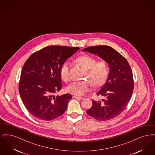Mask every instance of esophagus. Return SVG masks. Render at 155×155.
<instances>
[{"instance_id":"34e87169","label":"esophagus","mask_w":155,"mask_h":155,"mask_svg":"<svg viewBox=\"0 0 155 155\" xmlns=\"http://www.w3.org/2000/svg\"><path fill=\"white\" fill-rule=\"evenodd\" d=\"M75 99H79V100H82L83 98L82 97H79V96H73Z\"/></svg>"}]
</instances>
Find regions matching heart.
Returning a JSON list of instances; mask_svg holds the SVG:
<instances>
[{
    "label": "heart",
    "mask_w": 155,
    "mask_h": 155,
    "mask_svg": "<svg viewBox=\"0 0 155 155\" xmlns=\"http://www.w3.org/2000/svg\"><path fill=\"white\" fill-rule=\"evenodd\" d=\"M76 61L86 70L84 78L89 80L74 81L66 87L67 92L77 96L83 95L91 89V83L94 87H99L105 83L109 74V66L105 60L96 61V59L87 54L82 55ZM70 63L64 62L60 68V76L63 81H69Z\"/></svg>",
    "instance_id": "obj_1"
}]
</instances>
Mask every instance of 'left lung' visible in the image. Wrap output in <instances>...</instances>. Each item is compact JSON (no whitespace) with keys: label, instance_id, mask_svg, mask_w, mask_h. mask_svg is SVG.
Returning a JSON list of instances; mask_svg holds the SVG:
<instances>
[{"label":"left lung","instance_id":"left-lung-1","mask_svg":"<svg viewBox=\"0 0 155 155\" xmlns=\"http://www.w3.org/2000/svg\"><path fill=\"white\" fill-rule=\"evenodd\" d=\"M82 51L97 55L106 61L109 66L107 81L96 94L104 99L98 101L93 100L87 114L99 121H107L118 116L124 110L133 94L134 80L128 62L109 46H90Z\"/></svg>","mask_w":155,"mask_h":155}]
</instances>
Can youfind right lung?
<instances>
[{
    "instance_id": "add662e5",
    "label": "right lung",
    "mask_w": 155,
    "mask_h": 155,
    "mask_svg": "<svg viewBox=\"0 0 155 155\" xmlns=\"http://www.w3.org/2000/svg\"><path fill=\"white\" fill-rule=\"evenodd\" d=\"M80 48L49 46L34 53L24 63L19 82V93L27 110L34 117L52 120L67 109L70 94L55 96L62 87L60 68Z\"/></svg>"
}]
</instances>
